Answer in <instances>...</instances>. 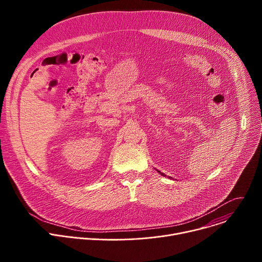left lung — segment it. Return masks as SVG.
Returning <instances> with one entry per match:
<instances>
[{"instance_id":"8db88e82","label":"left lung","mask_w":262,"mask_h":262,"mask_svg":"<svg viewBox=\"0 0 262 262\" xmlns=\"http://www.w3.org/2000/svg\"><path fill=\"white\" fill-rule=\"evenodd\" d=\"M157 171H158V172H159V173H160V174H161V175H162V176H166V175H165V174H164V173H162V172H161V171H159V170H157ZM168 177H169V176H168ZM169 178H171V177H169Z\"/></svg>"}]
</instances>
